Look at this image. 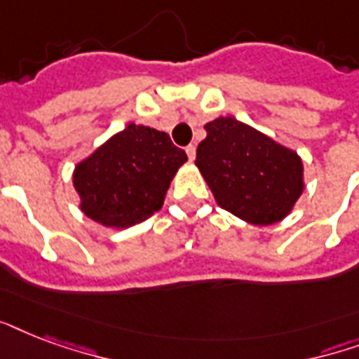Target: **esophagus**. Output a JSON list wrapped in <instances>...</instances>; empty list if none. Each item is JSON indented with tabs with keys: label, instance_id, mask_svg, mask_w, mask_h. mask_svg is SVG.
Wrapping results in <instances>:
<instances>
[{
	"label": "esophagus",
	"instance_id": "34e87169",
	"mask_svg": "<svg viewBox=\"0 0 359 359\" xmlns=\"http://www.w3.org/2000/svg\"><path fill=\"white\" fill-rule=\"evenodd\" d=\"M186 154H188V158H190L191 162H194V158H196V145L186 147Z\"/></svg>",
	"mask_w": 359,
	"mask_h": 359
}]
</instances>
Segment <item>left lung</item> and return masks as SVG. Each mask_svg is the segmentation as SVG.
I'll list each match as a JSON object with an SVG mask.
<instances>
[{"mask_svg":"<svg viewBox=\"0 0 359 359\" xmlns=\"http://www.w3.org/2000/svg\"><path fill=\"white\" fill-rule=\"evenodd\" d=\"M205 130L196 165L219 207L257 225L283 219L304 190L300 156L233 117Z\"/></svg>","mask_w":359,"mask_h":359,"instance_id":"1","label":"left lung"}]
</instances>
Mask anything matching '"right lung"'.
<instances>
[{"mask_svg": "<svg viewBox=\"0 0 359 359\" xmlns=\"http://www.w3.org/2000/svg\"><path fill=\"white\" fill-rule=\"evenodd\" d=\"M188 160L165 132L128 124L76 168L81 210L108 227H130L162 208L177 169Z\"/></svg>", "mask_w": 359, "mask_h": 359, "instance_id": "add662e5", "label": "right lung"}]
</instances>
